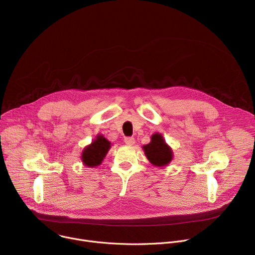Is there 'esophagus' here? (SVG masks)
<instances>
[{
    "label": "esophagus",
    "instance_id": "esophagus-1",
    "mask_svg": "<svg viewBox=\"0 0 255 255\" xmlns=\"http://www.w3.org/2000/svg\"><path fill=\"white\" fill-rule=\"evenodd\" d=\"M124 141L126 144L128 145H133L135 143V139L133 137H125L124 138Z\"/></svg>",
    "mask_w": 255,
    "mask_h": 255
}]
</instances>
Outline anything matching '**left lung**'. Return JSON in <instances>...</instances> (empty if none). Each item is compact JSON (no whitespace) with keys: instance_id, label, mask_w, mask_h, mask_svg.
I'll list each match as a JSON object with an SVG mask.
<instances>
[{"instance_id":"1","label":"left lung","mask_w":255,"mask_h":255,"mask_svg":"<svg viewBox=\"0 0 255 255\" xmlns=\"http://www.w3.org/2000/svg\"><path fill=\"white\" fill-rule=\"evenodd\" d=\"M143 149L148 160L156 166L166 165L172 158L171 149L164 142L162 136L158 133L152 135L150 143L144 145Z\"/></svg>"}]
</instances>
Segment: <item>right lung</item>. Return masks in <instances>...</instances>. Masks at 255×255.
Listing matches in <instances>:
<instances>
[{
  "mask_svg": "<svg viewBox=\"0 0 255 255\" xmlns=\"http://www.w3.org/2000/svg\"><path fill=\"white\" fill-rule=\"evenodd\" d=\"M110 144L111 143L103 135H99L91 145H89L88 147L85 148L82 155L83 162L90 167H94L101 164L109 148H110Z\"/></svg>",
  "mask_w": 255,
  "mask_h": 255,
  "instance_id": "1",
  "label": "right lung"
}]
</instances>
